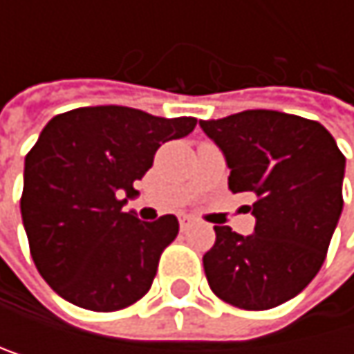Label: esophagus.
<instances>
[{
  "mask_svg": "<svg viewBox=\"0 0 354 354\" xmlns=\"http://www.w3.org/2000/svg\"><path fill=\"white\" fill-rule=\"evenodd\" d=\"M179 225H181V230H187L192 225V217L189 215H179Z\"/></svg>",
  "mask_w": 354,
  "mask_h": 354,
  "instance_id": "esophagus-1",
  "label": "esophagus"
}]
</instances>
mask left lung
<instances>
[{
	"label": "left lung",
	"instance_id": "8db88e82",
	"mask_svg": "<svg viewBox=\"0 0 354 354\" xmlns=\"http://www.w3.org/2000/svg\"><path fill=\"white\" fill-rule=\"evenodd\" d=\"M230 167L227 187L255 196V234L215 225L205 253L211 291L243 310L295 297L321 270L342 213L344 153L315 120L247 109L201 120Z\"/></svg>",
	"mask_w": 354,
	"mask_h": 354
}]
</instances>
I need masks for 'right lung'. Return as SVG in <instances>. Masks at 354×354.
Masks as SVG:
<instances>
[{"label":"right lung","instance_id":"add662e5","mask_svg":"<svg viewBox=\"0 0 354 354\" xmlns=\"http://www.w3.org/2000/svg\"><path fill=\"white\" fill-rule=\"evenodd\" d=\"M196 118H158L122 105L77 107L52 118L25 158L21 213L44 281L67 302L113 313L141 299L179 221H141L127 198L162 143Z\"/></svg>","mask_w":354,"mask_h":354}]
</instances>
